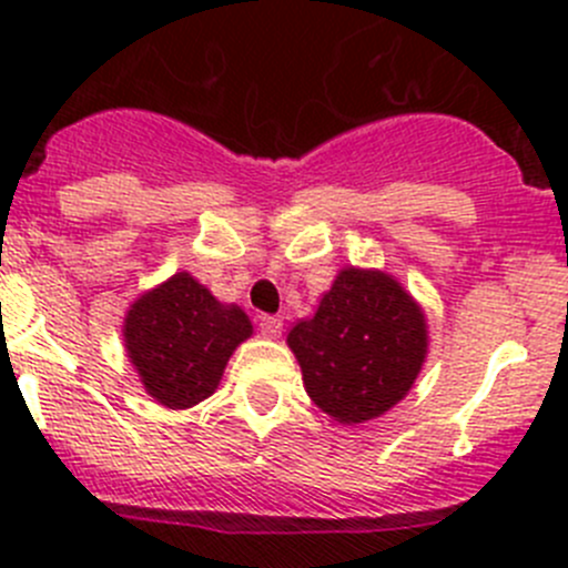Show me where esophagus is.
Listing matches in <instances>:
<instances>
[{"label":"esophagus","mask_w":568,"mask_h":568,"mask_svg":"<svg viewBox=\"0 0 568 568\" xmlns=\"http://www.w3.org/2000/svg\"><path fill=\"white\" fill-rule=\"evenodd\" d=\"M282 328H284L282 317H271V314H262L260 317V331L267 336V339H276V336L282 334Z\"/></svg>","instance_id":"esophagus-1"}]
</instances>
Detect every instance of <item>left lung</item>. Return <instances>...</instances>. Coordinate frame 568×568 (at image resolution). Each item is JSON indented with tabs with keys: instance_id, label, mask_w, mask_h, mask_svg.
<instances>
[{
	"instance_id": "obj_1",
	"label": "left lung",
	"mask_w": 568,
	"mask_h": 568,
	"mask_svg": "<svg viewBox=\"0 0 568 568\" xmlns=\"http://www.w3.org/2000/svg\"><path fill=\"white\" fill-rule=\"evenodd\" d=\"M308 397L336 423H367L406 397L425 362V317L378 271L347 267L286 336Z\"/></svg>"
}]
</instances>
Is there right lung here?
Here are the masks:
<instances>
[{
	"instance_id": "obj_1",
	"label": "right lung",
	"mask_w": 568,
	"mask_h": 568,
	"mask_svg": "<svg viewBox=\"0 0 568 568\" xmlns=\"http://www.w3.org/2000/svg\"><path fill=\"white\" fill-rule=\"evenodd\" d=\"M123 336L145 392L168 408H190L217 389L229 356L251 336V320L176 273L132 303Z\"/></svg>"
}]
</instances>
